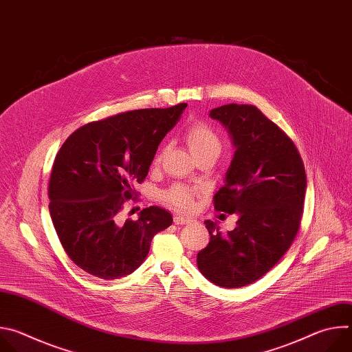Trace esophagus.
Listing matches in <instances>:
<instances>
[{"label":"esophagus","instance_id":"esophagus-1","mask_svg":"<svg viewBox=\"0 0 352 352\" xmlns=\"http://www.w3.org/2000/svg\"><path fill=\"white\" fill-rule=\"evenodd\" d=\"M192 220L189 217H184V216H175L174 217V223L177 226H182V224H189Z\"/></svg>","mask_w":352,"mask_h":352}]
</instances>
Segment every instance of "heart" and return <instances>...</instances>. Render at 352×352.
<instances>
[{"instance_id": "1", "label": "heart", "mask_w": 352, "mask_h": 352, "mask_svg": "<svg viewBox=\"0 0 352 352\" xmlns=\"http://www.w3.org/2000/svg\"><path fill=\"white\" fill-rule=\"evenodd\" d=\"M185 140L195 159L204 156H213L217 159L221 152V140L219 135L206 124H196L189 128ZM193 197L195 192L184 185H175L164 193L166 202L181 212H189L193 208Z\"/></svg>"}]
</instances>
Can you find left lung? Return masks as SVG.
I'll list each match as a JSON object with an SVG mask.
<instances>
[{"label":"left lung","mask_w":352,"mask_h":352,"mask_svg":"<svg viewBox=\"0 0 352 352\" xmlns=\"http://www.w3.org/2000/svg\"><path fill=\"white\" fill-rule=\"evenodd\" d=\"M209 116L227 129L234 146L214 208L235 213L238 221L223 234L206 220L210 242L196 263L216 285L238 288L265 276L292 243L302 217L305 167L292 140L255 106L226 104Z\"/></svg>","instance_id":"1"}]
</instances>
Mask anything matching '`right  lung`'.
Wrapping results in <instances>:
<instances>
[{
  "label": "right lung",
  "mask_w": 352,
  "mask_h": 352,
  "mask_svg": "<svg viewBox=\"0 0 352 352\" xmlns=\"http://www.w3.org/2000/svg\"><path fill=\"white\" fill-rule=\"evenodd\" d=\"M185 109L181 103L90 122L60 148L48 186L50 216L65 252L86 273L103 280L133 273L153 236L173 224L159 206L143 209L136 221H121L118 213Z\"/></svg>",
  "instance_id": "add662e5"
}]
</instances>
